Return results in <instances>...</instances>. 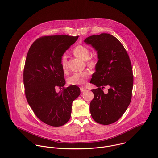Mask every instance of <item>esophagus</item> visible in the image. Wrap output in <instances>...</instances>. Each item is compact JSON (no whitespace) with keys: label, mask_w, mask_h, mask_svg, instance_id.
<instances>
[{"label":"esophagus","mask_w":158,"mask_h":158,"mask_svg":"<svg viewBox=\"0 0 158 158\" xmlns=\"http://www.w3.org/2000/svg\"><path fill=\"white\" fill-rule=\"evenodd\" d=\"M80 90H81V92H84V91H85L86 89H85V88H84V87H80Z\"/></svg>","instance_id":"34e87169"}]
</instances>
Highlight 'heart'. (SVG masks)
Masks as SVG:
<instances>
[{"instance_id":"obj_1","label":"heart","mask_w":158,"mask_h":158,"mask_svg":"<svg viewBox=\"0 0 158 158\" xmlns=\"http://www.w3.org/2000/svg\"><path fill=\"white\" fill-rule=\"evenodd\" d=\"M73 54L77 58L87 60V64L90 68H94L97 64V60L94 57H89L90 55V50L88 47L84 45H78L76 46L73 50ZM61 65L64 71L68 69L67 57L66 55H63L61 58ZM90 72L85 70L81 72H76L73 73L69 77L68 82L71 85H83L85 83L86 80L89 77Z\"/></svg>"}]
</instances>
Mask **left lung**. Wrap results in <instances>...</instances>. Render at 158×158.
Segmentation results:
<instances>
[{
    "mask_svg": "<svg viewBox=\"0 0 158 158\" xmlns=\"http://www.w3.org/2000/svg\"><path fill=\"white\" fill-rule=\"evenodd\" d=\"M84 42L97 50L98 58L90 81L98 87L92 90L94 97L90 104V114L97 123L111 124L120 119L131 102L134 84L131 61L121 42L110 34L91 35ZM106 85L110 89L105 94L102 90Z\"/></svg>",
    "mask_w": 158,
    "mask_h": 158,
    "instance_id": "1",
    "label": "left lung"
}]
</instances>
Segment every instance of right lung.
Instances as JSON below:
<instances>
[{
	"mask_svg": "<svg viewBox=\"0 0 158 158\" xmlns=\"http://www.w3.org/2000/svg\"><path fill=\"white\" fill-rule=\"evenodd\" d=\"M77 39L67 35L40 37L31 45L26 56L23 70L26 100L37 118L51 126H61L69 120L73 102L81 94L75 85L64 87L60 62ZM61 87L58 93L55 91Z\"/></svg>",
	"mask_w": 158,
	"mask_h": 158,
	"instance_id": "right-lung-1",
	"label": "right lung"
}]
</instances>
